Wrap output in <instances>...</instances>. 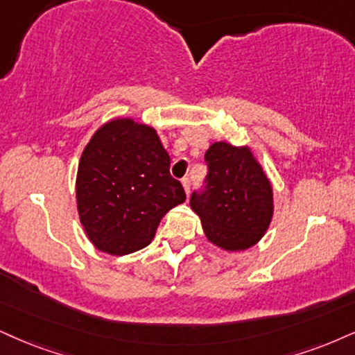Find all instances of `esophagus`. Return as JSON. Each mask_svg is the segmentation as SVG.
Wrapping results in <instances>:
<instances>
[{"mask_svg": "<svg viewBox=\"0 0 355 355\" xmlns=\"http://www.w3.org/2000/svg\"><path fill=\"white\" fill-rule=\"evenodd\" d=\"M182 187H184L186 194L189 196V192H191V179H189V178H184V179H182Z\"/></svg>", "mask_w": 355, "mask_h": 355, "instance_id": "obj_1", "label": "esophagus"}]
</instances>
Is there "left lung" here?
I'll return each instance as SVG.
<instances>
[{"label": "left lung", "mask_w": 355, "mask_h": 355, "mask_svg": "<svg viewBox=\"0 0 355 355\" xmlns=\"http://www.w3.org/2000/svg\"><path fill=\"white\" fill-rule=\"evenodd\" d=\"M207 176L192 192L191 209L200 217L207 240L227 252H242L268 230L273 189L250 148L217 141L205 151Z\"/></svg>", "instance_id": "obj_1"}]
</instances>
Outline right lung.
Here are the masks:
<instances>
[{"mask_svg":"<svg viewBox=\"0 0 355 355\" xmlns=\"http://www.w3.org/2000/svg\"><path fill=\"white\" fill-rule=\"evenodd\" d=\"M169 155L156 130L131 118L100 126L77 169V211L100 252L128 255L151 243L161 218L186 200L169 174Z\"/></svg>","mask_w":355,"mask_h":355,"instance_id":"1","label":"right lung"}]
</instances>
